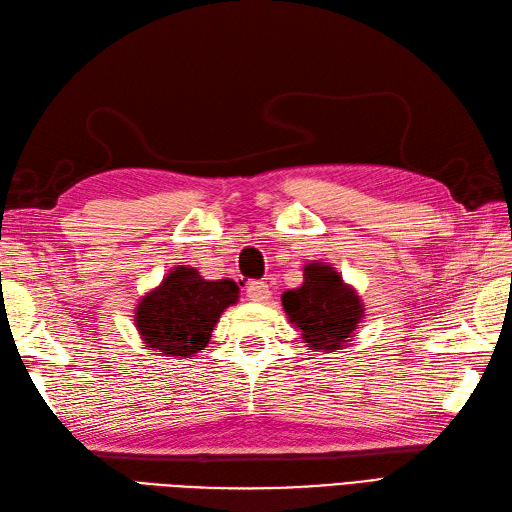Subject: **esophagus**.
<instances>
[{
    "instance_id": "34e87169",
    "label": "esophagus",
    "mask_w": 512,
    "mask_h": 512,
    "mask_svg": "<svg viewBox=\"0 0 512 512\" xmlns=\"http://www.w3.org/2000/svg\"><path fill=\"white\" fill-rule=\"evenodd\" d=\"M245 290H247V297L256 303H265L271 297V290H269L267 282H252V284H247Z\"/></svg>"
}]
</instances>
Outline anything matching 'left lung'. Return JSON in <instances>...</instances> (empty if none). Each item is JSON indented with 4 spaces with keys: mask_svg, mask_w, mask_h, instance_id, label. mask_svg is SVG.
<instances>
[{
    "mask_svg": "<svg viewBox=\"0 0 512 512\" xmlns=\"http://www.w3.org/2000/svg\"><path fill=\"white\" fill-rule=\"evenodd\" d=\"M282 306L312 351L334 353L347 347L364 319V303L355 288L344 284L334 267L319 260L303 267V284L286 290Z\"/></svg>",
    "mask_w": 512,
    "mask_h": 512,
    "instance_id": "8db88e82",
    "label": "left lung"
}]
</instances>
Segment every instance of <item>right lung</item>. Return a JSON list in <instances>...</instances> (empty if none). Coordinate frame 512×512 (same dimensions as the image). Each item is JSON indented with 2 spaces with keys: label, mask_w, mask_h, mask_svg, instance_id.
I'll use <instances>...</instances> for the list:
<instances>
[{
  "label": "right lung",
  "mask_w": 512,
  "mask_h": 512,
  "mask_svg": "<svg viewBox=\"0 0 512 512\" xmlns=\"http://www.w3.org/2000/svg\"><path fill=\"white\" fill-rule=\"evenodd\" d=\"M239 301L232 280H204L178 265L135 308V327L146 347L168 357H193L211 340L219 316Z\"/></svg>",
  "instance_id": "obj_1"
}]
</instances>
